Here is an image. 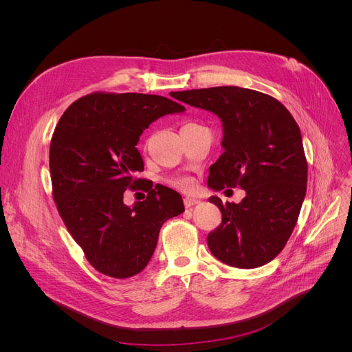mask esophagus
<instances>
[{"instance_id": "obj_1", "label": "esophagus", "mask_w": 352, "mask_h": 352, "mask_svg": "<svg viewBox=\"0 0 352 352\" xmlns=\"http://www.w3.org/2000/svg\"><path fill=\"white\" fill-rule=\"evenodd\" d=\"M198 202H199V199H197V198H191V197L184 198V206H186V208L194 207V206L198 204Z\"/></svg>"}]
</instances>
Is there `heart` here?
Returning <instances> with one entry per match:
<instances>
[{
	"instance_id": "1",
	"label": "heart",
	"mask_w": 352,
	"mask_h": 352,
	"mask_svg": "<svg viewBox=\"0 0 352 352\" xmlns=\"http://www.w3.org/2000/svg\"><path fill=\"white\" fill-rule=\"evenodd\" d=\"M174 186L178 188H190L191 187V182L187 178H179L174 181Z\"/></svg>"
}]
</instances>
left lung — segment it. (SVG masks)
<instances>
[{
	"label": "left lung",
	"instance_id": "8db88e82",
	"mask_svg": "<svg viewBox=\"0 0 352 352\" xmlns=\"http://www.w3.org/2000/svg\"><path fill=\"white\" fill-rule=\"evenodd\" d=\"M178 100L207 109L223 124L224 153L210 166L214 191L243 188L241 202L210 197L223 221L207 244L221 263L261 267L285 247L307 192L308 166L298 124L271 96L239 87L179 91Z\"/></svg>",
	"mask_w": 352,
	"mask_h": 352
}]
</instances>
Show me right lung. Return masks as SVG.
<instances>
[{
	"label": "right lung",
	"mask_w": 352,
	"mask_h": 352,
	"mask_svg": "<svg viewBox=\"0 0 352 352\" xmlns=\"http://www.w3.org/2000/svg\"><path fill=\"white\" fill-rule=\"evenodd\" d=\"M184 111L161 96L94 92L72 102L55 126L50 145L55 204L88 263L101 274L129 278L141 272L162 224L184 212L177 191L134 178L144 170L137 150L144 129ZM126 188L146 190L147 198L128 208Z\"/></svg>",
	"instance_id": "right-lung-1"
}]
</instances>
